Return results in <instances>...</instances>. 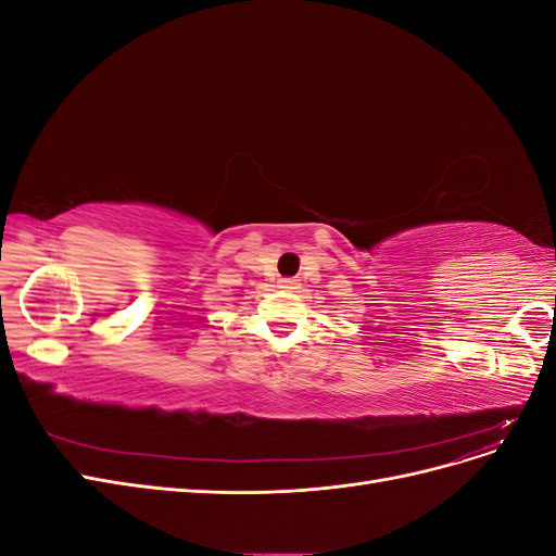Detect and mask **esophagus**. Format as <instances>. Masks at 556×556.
Masks as SVG:
<instances>
[{
  "instance_id": "obj_1",
  "label": "esophagus",
  "mask_w": 556,
  "mask_h": 556,
  "mask_svg": "<svg viewBox=\"0 0 556 556\" xmlns=\"http://www.w3.org/2000/svg\"><path fill=\"white\" fill-rule=\"evenodd\" d=\"M280 288H282V290H296V288H299V280H294V278H282V280H280Z\"/></svg>"
}]
</instances>
